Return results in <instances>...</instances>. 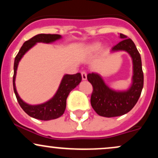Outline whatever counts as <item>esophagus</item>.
I'll use <instances>...</instances> for the list:
<instances>
[{"label": "esophagus", "instance_id": "1", "mask_svg": "<svg viewBox=\"0 0 158 158\" xmlns=\"http://www.w3.org/2000/svg\"><path fill=\"white\" fill-rule=\"evenodd\" d=\"M81 78H82L83 80H86L87 79V73L85 71H82L81 73Z\"/></svg>", "mask_w": 158, "mask_h": 158}]
</instances>
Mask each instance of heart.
Instances as JSON below:
<instances>
[{"label":"heart","mask_w":158,"mask_h":158,"mask_svg":"<svg viewBox=\"0 0 158 158\" xmlns=\"http://www.w3.org/2000/svg\"><path fill=\"white\" fill-rule=\"evenodd\" d=\"M101 48V44L99 43H94L90 47V50L92 52H97Z\"/></svg>","instance_id":"obj_1"}]
</instances>
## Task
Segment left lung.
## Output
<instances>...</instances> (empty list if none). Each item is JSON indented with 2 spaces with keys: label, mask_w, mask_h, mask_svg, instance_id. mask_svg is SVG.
Segmentation results:
<instances>
[{
  "label": "left lung",
  "mask_w": 158,
  "mask_h": 158,
  "mask_svg": "<svg viewBox=\"0 0 158 158\" xmlns=\"http://www.w3.org/2000/svg\"><path fill=\"white\" fill-rule=\"evenodd\" d=\"M123 40L112 48L111 51L125 50L130 54L133 61L134 75L131 88L126 91L117 92L110 89L97 73H88V80L93 86L90 97L92 108L99 116L114 117L123 115L131 110L140 97L143 88L142 61L135 43L127 35L119 34Z\"/></svg>",
  "instance_id": "obj_1"
}]
</instances>
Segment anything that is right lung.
<instances>
[{
  "label": "right lung",
  "instance_id": "add662e5",
  "mask_svg": "<svg viewBox=\"0 0 158 158\" xmlns=\"http://www.w3.org/2000/svg\"><path fill=\"white\" fill-rule=\"evenodd\" d=\"M61 38L60 35L57 34H39L29 39L23 43L19 53L15 56L14 62V75H13V89L15 97L19 102L20 106L26 113L33 118L40 120H51L60 117L64 114L66 108V100L69 94L73 88H75L80 83L81 80V74L79 73L73 75H64L59 86V89L53 97L48 102L38 106H30L25 103L21 98L15 88V80L18 64L19 61L24 55L25 52L28 51L37 42L50 43Z\"/></svg>",
  "mask_w": 158,
  "mask_h": 158
}]
</instances>
